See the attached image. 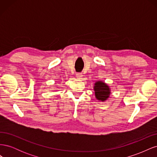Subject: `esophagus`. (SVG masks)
Listing matches in <instances>:
<instances>
[{
  "label": "esophagus",
  "mask_w": 157,
  "mask_h": 157,
  "mask_svg": "<svg viewBox=\"0 0 157 157\" xmlns=\"http://www.w3.org/2000/svg\"><path fill=\"white\" fill-rule=\"evenodd\" d=\"M76 76H77V77L78 79L82 78V77H83L82 74V73H77V74H76Z\"/></svg>",
  "instance_id": "obj_1"
}]
</instances>
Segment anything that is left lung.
<instances>
[{
  "label": "left lung",
  "mask_w": 157,
  "mask_h": 157,
  "mask_svg": "<svg viewBox=\"0 0 157 157\" xmlns=\"http://www.w3.org/2000/svg\"><path fill=\"white\" fill-rule=\"evenodd\" d=\"M94 90L95 92V97L97 100L102 102L107 100L111 93V88L102 80H98L94 83Z\"/></svg>",
  "instance_id": "obj_1"
}]
</instances>
